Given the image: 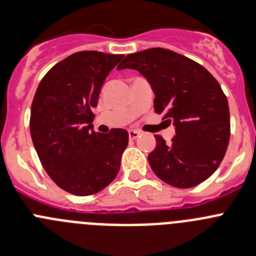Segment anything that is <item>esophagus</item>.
Listing matches in <instances>:
<instances>
[{
    "instance_id": "esophagus-1",
    "label": "esophagus",
    "mask_w": 256,
    "mask_h": 256,
    "mask_svg": "<svg viewBox=\"0 0 256 256\" xmlns=\"http://www.w3.org/2000/svg\"><path fill=\"white\" fill-rule=\"evenodd\" d=\"M140 135V132L138 130H128V138H130L131 140L136 139L138 136Z\"/></svg>"
}]
</instances>
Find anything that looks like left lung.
I'll use <instances>...</instances> for the list:
<instances>
[{
  "instance_id": "obj_1",
  "label": "left lung",
  "mask_w": 256,
  "mask_h": 256,
  "mask_svg": "<svg viewBox=\"0 0 256 256\" xmlns=\"http://www.w3.org/2000/svg\"><path fill=\"white\" fill-rule=\"evenodd\" d=\"M135 69L155 94L154 108L176 128L166 144L155 135L148 156L152 172L176 188H190L211 176L230 140V111L221 86L206 68L164 48L128 54L117 66Z\"/></svg>"
}]
</instances>
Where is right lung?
Returning <instances> with one entry per match:
<instances>
[{
	"instance_id": "add662e5",
	"label": "right lung",
	"mask_w": 256,
	"mask_h": 256,
	"mask_svg": "<svg viewBox=\"0 0 256 256\" xmlns=\"http://www.w3.org/2000/svg\"><path fill=\"white\" fill-rule=\"evenodd\" d=\"M124 56L74 52L42 78L31 104L30 134L58 187L76 196L100 192L116 178L128 144L125 128L93 131L92 110L104 80Z\"/></svg>"
}]
</instances>
